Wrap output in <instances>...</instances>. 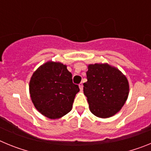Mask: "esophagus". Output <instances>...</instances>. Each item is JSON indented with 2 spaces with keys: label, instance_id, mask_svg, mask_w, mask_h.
Listing matches in <instances>:
<instances>
[{
  "label": "esophagus",
  "instance_id": "1",
  "mask_svg": "<svg viewBox=\"0 0 151 151\" xmlns=\"http://www.w3.org/2000/svg\"><path fill=\"white\" fill-rule=\"evenodd\" d=\"M78 87H79L80 90H81V91L83 90V84H82V83H80L79 85H78Z\"/></svg>",
  "mask_w": 151,
  "mask_h": 151
}]
</instances>
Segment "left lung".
I'll return each mask as SVG.
<instances>
[{
    "label": "left lung",
    "instance_id": "obj_1",
    "mask_svg": "<svg viewBox=\"0 0 151 151\" xmlns=\"http://www.w3.org/2000/svg\"><path fill=\"white\" fill-rule=\"evenodd\" d=\"M88 81L84 85L89 109L99 118H110L120 111L127 101L129 84L127 78L107 63L88 64Z\"/></svg>",
    "mask_w": 151,
    "mask_h": 151
}]
</instances>
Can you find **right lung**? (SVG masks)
Segmentation results:
<instances>
[{
  "mask_svg": "<svg viewBox=\"0 0 151 151\" xmlns=\"http://www.w3.org/2000/svg\"><path fill=\"white\" fill-rule=\"evenodd\" d=\"M78 91L67 66L57 61L49 60L41 65L29 82V94L35 107L50 119H60L71 111Z\"/></svg>",
  "mask_w": 151,
  "mask_h": 151,
  "instance_id": "1",
  "label": "right lung"
}]
</instances>
